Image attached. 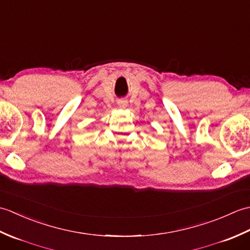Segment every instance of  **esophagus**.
<instances>
[{
    "label": "esophagus",
    "instance_id": "obj_1",
    "mask_svg": "<svg viewBox=\"0 0 250 250\" xmlns=\"http://www.w3.org/2000/svg\"><path fill=\"white\" fill-rule=\"evenodd\" d=\"M118 104H119L120 106H125V101H119V102H118Z\"/></svg>",
    "mask_w": 250,
    "mask_h": 250
}]
</instances>
